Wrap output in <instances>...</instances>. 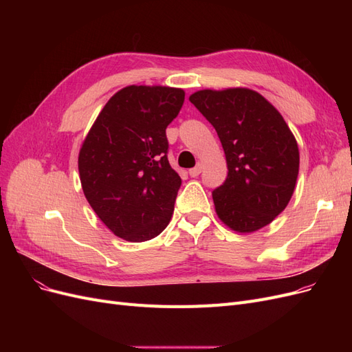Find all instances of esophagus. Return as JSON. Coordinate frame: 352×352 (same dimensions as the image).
<instances>
[{
	"mask_svg": "<svg viewBox=\"0 0 352 352\" xmlns=\"http://www.w3.org/2000/svg\"><path fill=\"white\" fill-rule=\"evenodd\" d=\"M201 170H202V166L198 163L194 168H189V176H190V177H197V176H199Z\"/></svg>",
	"mask_w": 352,
	"mask_h": 352,
	"instance_id": "obj_1",
	"label": "esophagus"
}]
</instances>
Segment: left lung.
Listing matches in <instances>:
<instances>
[{"mask_svg":"<svg viewBox=\"0 0 352 352\" xmlns=\"http://www.w3.org/2000/svg\"><path fill=\"white\" fill-rule=\"evenodd\" d=\"M189 101L225 150L228 177L212 190L219 219L243 233L267 226L289 202L300 168L298 145L283 117L247 88L198 91Z\"/></svg>","mask_w":352,"mask_h":352,"instance_id":"left-lung-1","label":"left lung"}]
</instances>
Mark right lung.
<instances>
[{"label":"right lung","instance_id":"add662e5","mask_svg":"<svg viewBox=\"0 0 352 352\" xmlns=\"http://www.w3.org/2000/svg\"><path fill=\"white\" fill-rule=\"evenodd\" d=\"M185 92L168 87H126L104 105L79 153L83 194L116 236L144 242L173 214L182 179L168 164L167 126Z\"/></svg>","mask_w":352,"mask_h":352}]
</instances>
